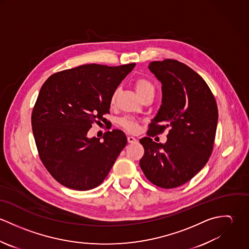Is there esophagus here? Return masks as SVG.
Masks as SVG:
<instances>
[{"mask_svg":"<svg viewBox=\"0 0 249 249\" xmlns=\"http://www.w3.org/2000/svg\"><path fill=\"white\" fill-rule=\"evenodd\" d=\"M127 141H128V142H130V143H133V142H137V139L132 137V136H128L127 137Z\"/></svg>","mask_w":249,"mask_h":249,"instance_id":"34e87169","label":"esophagus"}]
</instances>
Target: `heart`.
<instances>
[{"mask_svg": "<svg viewBox=\"0 0 249 249\" xmlns=\"http://www.w3.org/2000/svg\"><path fill=\"white\" fill-rule=\"evenodd\" d=\"M135 89L139 95V97L142 96L143 94H146V93H149V92H152L154 93V86L153 84L145 79V78H138L136 81H135ZM116 92L113 93L112 97H111V104L113 105L116 101ZM121 124L128 131L130 132H135L137 129H138V124L136 123L135 120H133L132 118H129V117H126V118H124L121 120Z\"/></svg>", "mask_w": 249, "mask_h": 249, "instance_id": "b5f03b06", "label": "heart"}]
</instances>
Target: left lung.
I'll return each mask as SVG.
<instances>
[{"label": "left lung", "instance_id": "left-lung-1", "mask_svg": "<svg viewBox=\"0 0 249 249\" xmlns=\"http://www.w3.org/2000/svg\"><path fill=\"white\" fill-rule=\"evenodd\" d=\"M148 69L162 84V105L151 120L148 137L140 142L144 153L140 167L154 185L173 189L196 176L213 150L217 125V107L204 79L187 65L174 59L153 61ZM170 130L165 144L150 138Z\"/></svg>", "mask_w": 249, "mask_h": 249}]
</instances>
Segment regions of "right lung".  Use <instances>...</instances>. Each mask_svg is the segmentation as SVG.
Masks as SVG:
<instances>
[{"label": "right lung", "mask_w": 249, "mask_h": 249, "mask_svg": "<svg viewBox=\"0 0 249 249\" xmlns=\"http://www.w3.org/2000/svg\"><path fill=\"white\" fill-rule=\"evenodd\" d=\"M135 65H82L53 73L42 85L33 132L41 161L61 185L76 191L98 187L126 145L120 129L107 131L104 142L87 133L93 124L107 122L113 93Z\"/></svg>", "instance_id": "obj_1"}]
</instances>
